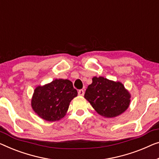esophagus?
Wrapping results in <instances>:
<instances>
[{
	"label": "esophagus",
	"instance_id": "obj_1",
	"mask_svg": "<svg viewBox=\"0 0 159 159\" xmlns=\"http://www.w3.org/2000/svg\"><path fill=\"white\" fill-rule=\"evenodd\" d=\"M78 93H79V96H84V91L83 89H80V90H79V91H78Z\"/></svg>",
	"mask_w": 159,
	"mask_h": 159
}]
</instances>
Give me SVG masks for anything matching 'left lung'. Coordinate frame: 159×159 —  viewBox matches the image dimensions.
I'll return each mask as SVG.
<instances>
[{
	"mask_svg": "<svg viewBox=\"0 0 159 159\" xmlns=\"http://www.w3.org/2000/svg\"><path fill=\"white\" fill-rule=\"evenodd\" d=\"M84 98L97 113L106 118L118 116L129 108L131 94L120 82L93 77Z\"/></svg>",
	"mask_w": 159,
	"mask_h": 159,
	"instance_id": "obj_1",
	"label": "left lung"
}]
</instances>
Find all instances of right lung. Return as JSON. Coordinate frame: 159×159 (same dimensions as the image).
<instances>
[{"label":"right lung","mask_w":159,"mask_h":159,"mask_svg":"<svg viewBox=\"0 0 159 159\" xmlns=\"http://www.w3.org/2000/svg\"><path fill=\"white\" fill-rule=\"evenodd\" d=\"M78 92L68 79H55L50 84L35 88L31 99L35 113L47 121H56L64 117L70 102Z\"/></svg>","instance_id":"right-lung-1"}]
</instances>
